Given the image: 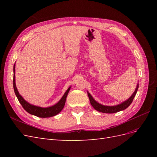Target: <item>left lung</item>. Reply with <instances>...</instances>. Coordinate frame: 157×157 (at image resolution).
Returning <instances> with one entry per match:
<instances>
[{
	"mask_svg": "<svg viewBox=\"0 0 157 157\" xmlns=\"http://www.w3.org/2000/svg\"><path fill=\"white\" fill-rule=\"evenodd\" d=\"M138 86H139L138 84H137L135 92L132 95V96L128 99V100L122 103L121 104H119V105H115V106H105V105H101V104H99L95 101L94 98L92 97L91 95H90L89 93H88V96L90 99V102L91 103L92 106L98 111L101 112L103 113H115L118 111L124 110V109L128 107V106H130V105L132 103L133 99H134L136 94L137 93Z\"/></svg>",
	"mask_w": 157,
	"mask_h": 157,
	"instance_id": "obj_1",
	"label": "left lung"
}]
</instances>
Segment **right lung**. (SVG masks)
I'll use <instances>...</instances> for the list:
<instances>
[{"mask_svg":"<svg viewBox=\"0 0 157 157\" xmlns=\"http://www.w3.org/2000/svg\"><path fill=\"white\" fill-rule=\"evenodd\" d=\"M13 73H15V65L13 66ZM13 90H14V92H15L16 96H17L18 101H20L23 109H24L27 113L31 114V115L36 116L38 117H40V118H48V117H54L56 115H58L59 113H60V111L62 110L64 107L65 101H66V98H67V94L71 88V87L68 88V90L64 94L62 98H61L59 100V101L57 104H56V105L50 107L42 108V107L31 105V104H29V103H27L25 99H23V98L20 96L16 86L15 75H13Z\"/></svg>","mask_w":157,"mask_h":157,"instance_id":"obj_1","label":"right lung"}]
</instances>
